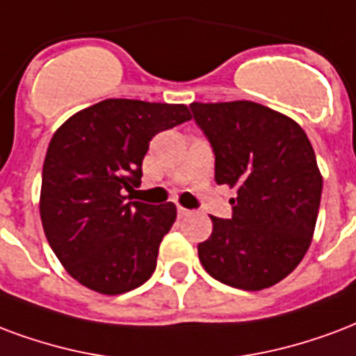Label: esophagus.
<instances>
[{
    "instance_id": "1",
    "label": "esophagus",
    "mask_w": 356,
    "mask_h": 356,
    "mask_svg": "<svg viewBox=\"0 0 356 356\" xmlns=\"http://www.w3.org/2000/svg\"><path fill=\"white\" fill-rule=\"evenodd\" d=\"M177 213H179V217H188L192 211H191V209H185V207L177 205Z\"/></svg>"
}]
</instances>
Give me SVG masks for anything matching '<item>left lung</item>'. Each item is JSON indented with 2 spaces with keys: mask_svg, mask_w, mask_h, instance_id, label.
Here are the masks:
<instances>
[{
  "mask_svg": "<svg viewBox=\"0 0 356 356\" xmlns=\"http://www.w3.org/2000/svg\"><path fill=\"white\" fill-rule=\"evenodd\" d=\"M211 143L215 181L236 191L232 217H211L198 245L205 272L241 291L275 285L302 262L317 222L323 177L305 131L254 102L191 104Z\"/></svg>",
  "mask_w": 356,
  "mask_h": 356,
  "instance_id": "1",
  "label": "left lung"
}]
</instances>
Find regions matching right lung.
I'll return each instance as SVG.
<instances>
[{"instance_id":"obj_1","label":"right lung","mask_w":356,"mask_h":356,"mask_svg":"<svg viewBox=\"0 0 356 356\" xmlns=\"http://www.w3.org/2000/svg\"><path fill=\"white\" fill-rule=\"evenodd\" d=\"M191 120L186 105L104 99L65 120L43 164L41 222L71 277L102 294L138 289L156 270L177 209L131 202L143 158L160 131Z\"/></svg>"}]
</instances>
